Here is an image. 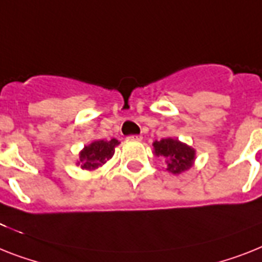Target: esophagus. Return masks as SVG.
<instances>
[{
  "mask_svg": "<svg viewBox=\"0 0 262 262\" xmlns=\"http://www.w3.org/2000/svg\"><path fill=\"white\" fill-rule=\"evenodd\" d=\"M127 139H128V140H140V139H142V136H140V135H129V136H127Z\"/></svg>",
  "mask_w": 262,
  "mask_h": 262,
  "instance_id": "34e87169",
  "label": "esophagus"
}]
</instances>
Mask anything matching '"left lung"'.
<instances>
[{
	"label": "left lung",
	"instance_id": "left-lung-1",
	"mask_svg": "<svg viewBox=\"0 0 262 262\" xmlns=\"http://www.w3.org/2000/svg\"><path fill=\"white\" fill-rule=\"evenodd\" d=\"M155 154L165 158L168 171L179 174L190 168L194 161V150L175 139H162L154 142Z\"/></svg>",
	"mask_w": 262,
	"mask_h": 262
}]
</instances>
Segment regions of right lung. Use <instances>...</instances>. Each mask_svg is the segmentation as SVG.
Listing matches in <instances>:
<instances>
[{"label":"right lung","mask_w":262,"mask_h":262,"mask_svg":"<svg viewBox=\"0 0 262 262\" xmlns=\"http://www.w3.org/2000/svg\"><path fill=\"white\" fill-rule=\"evenodd\" d=\"M118 144V140L111 139L110 142L96 140L90 146H85V148L80 152L79 165H81V168L84 170H95V168L100 167L114 155L115 146Z\"/></svg>","instance_id":"1"}]
</instances>
